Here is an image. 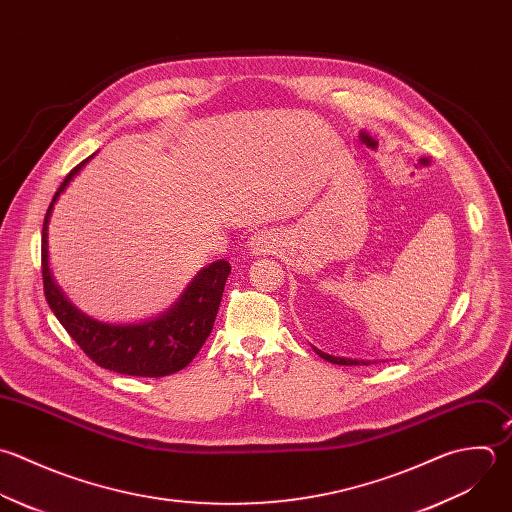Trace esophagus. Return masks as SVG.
Returning <instances> with one entry per match:
<instances>
[{
  "mask_svg": "<svg viewBox=\"0 0 512 512\" xmlns=\"http://www.w3.org/2000/svg\"><path fill=\"white\" fill-rule=\"evenodd\" d=\"M273 247H275V235L271 231H257L249 239V253H253V255L271 253Z\"/></svg>",
  "mask_w": 512,
  "mask_h": 512,
  "instance_id": "1",
  "label": "esophagus"
}]
</instances>
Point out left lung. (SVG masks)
Wrapping results in <instances>:
<instances>
[{
	"label": "left lung",
	"mask_w": 512,
	"mask_h": 512,
	"mask_svg": "<svg viewBox=\"0 0 512 512\" xmlns=\"http://www.w3.org/2000/svg\"><path fill=\"white\" fill-rule=\"evenodd\" d=\"M313 349H315V347H313ZM315 353H317L321 359H325V361H329V363H335V365H369V361L347 359V357H335V355H327V353H323V351H319V349H315Z\"/></svg>",
	"instance_id": "1"
}]
</instances>
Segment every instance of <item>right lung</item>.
I'll return each instance as SVG.
<instances>
[{"label":"right lung","instance_id":"add662e5","mask_svg":"<svg viewBox=\"0 0 512 512\" xmlns=\"http://www.w3.org/2000/svg\"><path fill=\"white\" fill-rule=\"evenodd\" d=\"M95 157L69 171L55 191L41 231V275L49 309L81 351L99 367L131 377H167L185 369L209 337L231 267L225 259L203 267L165 313L141 323H103L81 313L59 289L49 269L47 229L55 201Z\"/></svg>","mask_w":512,"mask_h":512}]
</instances>
